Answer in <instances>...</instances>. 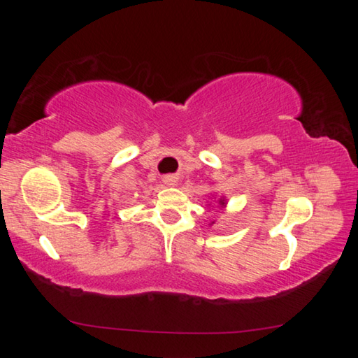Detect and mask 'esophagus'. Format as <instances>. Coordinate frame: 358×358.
Segmentation results:
<instances>
[{"label": "esophagus", "mask_w": 358, "mask_h": 358, "mask_svg": "<svg viewBox=\"0 0 358 358\" xmlns=\"http://www.w3.org/2000/svg\"><path fill=\"white\" fill-rule=\"evenodd\" d=\"M162 183H164L166 186H177L178 178L175 177V175H167V177L162 178Z\"/></svg>", "instance_id": "1"}]
</instances>
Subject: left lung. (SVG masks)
Listing matches in <instances>:
<instances>
[{"instance_id":"obj_1","label":"left lung","mask_w":358,"mask_h":358,"mask_svg":"<svg viewBox=\"0 0 358 358\" xmlns=\"http://www.w3.org/2000/svg\"><path fill=\"white\" fill-rule=\"evenodd\" d=\"M213 203L216 205L217 208H221V210H224L227 207V199L224 197V196H221V197H215V201H213ZM208 205H211V203H208Z\"/></svg>"}]
</instances>
